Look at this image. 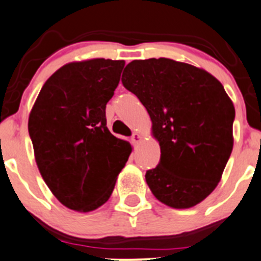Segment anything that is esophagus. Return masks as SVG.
I'll use <instances>...</instances> for the list:
<instances>
[{
  "label": "esophagus",
  "instance_id": "1",
  "mask_svg": "<svg viewBox=\"0 0 261 261\" xmlns=\"http://www.w3.org/2000/svg\"><path fill=\"white\" fill-rule=\"evenodd\" d=\"M141 140V136L139 135L138 133H134L133 135H131V141H133V143H135V144H138L139 141Z\"/></svg>",
  "mask_w": 261,
  "mask_h": 261
}]
</instances>
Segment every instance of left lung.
I'll return each mask as SVG.
<instances>
[{
    "label": "left lung",
    "mask_w": 261,
    "mask_h": 261,
    "mask_svg": "<svg viewBox=\"0 0 261 261\" xmlns=\"http://www.w3.org/2000/svg\"><path fill=\"white\" fill-rule=\"evenodd\" d=\"M123 87L148 111L161 145L155 168L145 179L166 205H196L221 181L233 148L234 107L223 85L209 72L169 58L133 61Z\"/></svg>",
    "instance_id": "obj_1"
}]
</instances>
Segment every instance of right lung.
I'll list each match as a JSON object with an SVG mask.
<instances>
[{
	"label": "right lung",
	"instance_id": "add662e5",
	"mask_svg": "<svg viewBox=\"0 0 261 261\" xmlns=\"http://www.w3.org/2000/svg\"><path fill=\"white\" fill-rule=\"evenodd\" d=\"M125 61L67 63L40 89L29 116V136L43 179L60 203L92 212L110 199L131 145L110 133L106 106Z\"/></svg>",
	"mask_w": 261,
	"mask_h": 261
}]
</instances>
